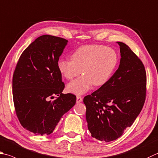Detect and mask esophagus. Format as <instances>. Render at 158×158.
I'll return each mask as SVG.
<instances>
[{
  "instance_id": "34e87169",
  "label": "esophagus",
  "mask_w": 158,
  "mask_h": 158,
  "mask_svg": "<svg viewBox=\"0 0 158 158\" xmlns=\"http://www.w3.org/2000/svg\"><path fill=\"white\" fill-rule=\"evenodd\" d=\"M82 100H83V99L81 98V97H79V96H77V103H80V102H82Z\"/></svg>"
}]
</instances>
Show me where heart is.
I'll list each match as a JSON object with an SVG mask.
<instances>
[{
    "label": "heart",
    "mask_w": 158,
    "mask_h": 158,
    "mask_svg": "<svg viewBox=\"0 0 158 158\" xmlns=\"http://www.w3.org/2000/svg\"><path fill=\"white\" fill-rule=\"evenodd\" d=\"M71 59H61L57 63L59 71L66 79H72L81 73L83 75L67 85V90L81 95L93 85L105 84L113 74L118 56L113 48L99 45H85L71 54Z\"/></svg>",
    "instance_id": "heart-1"
}]
</instances>
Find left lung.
Listing matches in <instances>:
<instances>
[{
	"instance_id": "left-lung-1",
	"label": "left lung",
	"mask_w": 158,
	"mask_h": 158,
	"mask_svg": "<svg viewBox=\"0 0 158 158\" xmlns=\"http://www.w3.org/2000/svg\"><path fill=\"white\" fill-rule=\"evenodd\" d=\"M120 47L118 69L105 84L85 96V117L92 137L111 142L130 127L141 112L146 97L144 65L127 45Z\"/></svg>"
}]
</instances>
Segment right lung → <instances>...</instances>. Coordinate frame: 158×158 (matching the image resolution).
Here are the masks:
<instances>
[{"label": "right lung", "instance_id": "1", "mask_svg": "<svg viewBox=\"0 0 158 158\" xmlns=\"http://www.w3.org/2000/svg\"><path fill=\"white\" fill-rule=\"evenodd\" d=\"M68 42L48 34L39 36L17 63L12 79L14 107L21 125L35 135L51 134L76 103L75 95L62 93L65 85L57 67ZM55 95L58 98L50 100Z\"/></svg>", "mask_w": 158, "mask_h": 158}]
</instances>
